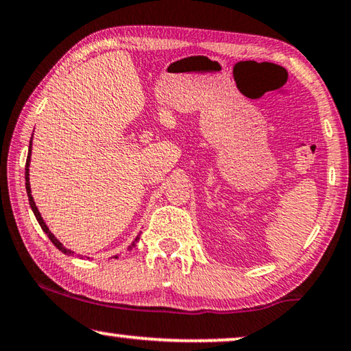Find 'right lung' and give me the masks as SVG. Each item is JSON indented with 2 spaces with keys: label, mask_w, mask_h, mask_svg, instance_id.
Listing matches in <instances>:
<instances>
[{
  "label": "right lung",
  "mask_w": 351,
  "mask_h": 351,
  "mask_svg": "<svg viewBox=\"0 0 351 351\" xmlns=\"http://www.w3.org/2000/svg\"><path fill=\"white\" fill-rule=\"evenodd\" d=\"M29 152H32V141H29V151H28V157H27V165H25V186H27V194H28V202H29V206H32V210H33V213H34V216H36V219H38V223H39V226H41V229L46 232V235L49 237V239H51V241L53 245L57 246L58 250L62 251V253H65V254H71V251L70 250H66L65 246H63L60 241H58L56 237H53V234H51V230H49V227L46 226V223H44L43 221V218H41V215H39V211H38V208H36V205H34V200H33V197H32V194H29V192H32V189H29V181H28V165H29ZM135 241H138V239H135ZM135 241H133L132 243V246H135ZM117 258V256H116Z\"/></svg>",
  "instance_id": "right-lung-1"
}]
</instances>
